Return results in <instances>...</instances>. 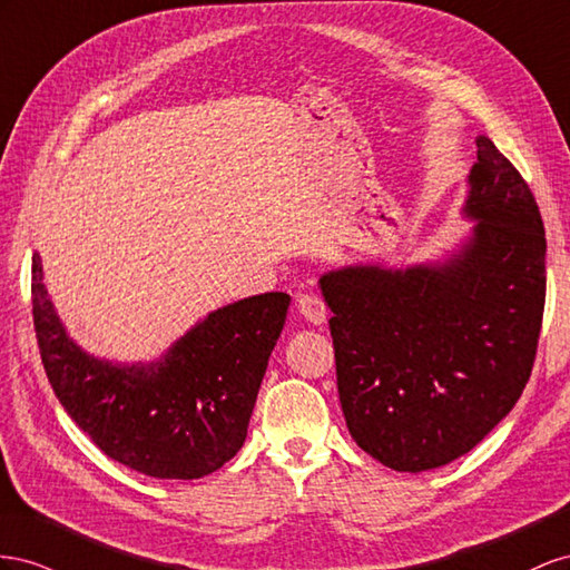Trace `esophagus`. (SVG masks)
I'll return each instance as SVG.
<instances>
[{
	"instance_id": "1",
	"label": "esophagus",
	"mask_w": 570,
	"mask_h": 570,
	"mask_svg": "<svg viewBox=\"0 0 570 570\" xmlns=\"http://www.w3.org/2000/svg\"><path fill=\"white\" fill-rule=\"evenodd\" d=\"M296 311H298V315H301L305 322L315 324V327H320V324L327 322V305H324V301H322L320 296H313V294L298 296Z\"/></svg>"
}]
</instances>
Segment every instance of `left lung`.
Instances as JSON below:
<instances>
[{
	"mask_svg": "<svg viewBox=\"0 0 570 570\" xmlns=\"http://www.w3.org/2000/svg\"><path fill=\"white\" fill-rule=\"evenodd\" d=\"M468 174L456 250L409 267L320 276L336 386L355 444L399 473L456 461L511 413L544 313V226L523 176L487 136Z\"/></svg>",
	"mask_w": 570,
	"mask_h": 570,
	"instance_id": "left-lung-1",
	"label": "left lung"
}]
</instances>
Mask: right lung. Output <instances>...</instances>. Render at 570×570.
<instances>
[{
  "label": "right lung",
  "mask_w": 570,
  "mask_h": 570,
  "mask_svg": "<svg viewBox=\"0 0 570 570\" xmlns=\"http://www.w3.org/2000/svg\"><path fill=\"white\" fill-rule=\"evenodd\" d=\"M32 255V322L59 403L109 459L159 480H198L246 442L255 399L291 298L229 303L153 363H114L69 336Z\"/></svg>",
  "instance_id": "add662e5"
}]
</instances>
